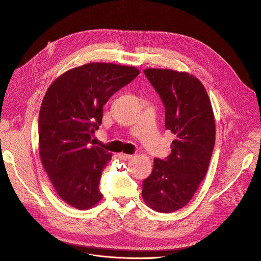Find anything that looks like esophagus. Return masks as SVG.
<instances>
[{"label":"esophagus","mask_w":261,"mask_h":261,"mask_svg":"<svg viewBox=\"0 0 261 261\" xmlns=\"http://www.w3.org/2000/svg\"><path fill=\"white\" fill-rule=\"evenodd\" d=\"M117 156H118L119 160H122V161L129 160V159L133 158V155H130V154H125V153H118Z\"/></svg>","instance_id":"obj_1"}]
</instances>
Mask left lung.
Masks as SVG:
<instances>
[{"label": "left lung", "mask_w": 261, "mask_h": 261, "mask_svg": "<svg viewBox=\"0 0 261 261\" xmlns=\"http://www.w3.org/2000/svg\"><path fill=\"white\" fill-rule=\"evenodd\" d=\"M144 73L164 102L165 126L175 140L165 161L154 159L142 196L152 210L172 213L190 201L206 174L215 145V118L204 86L193 75L170 69Z\"/></svg>", "instance_id": "obj_1"}]
</instances>
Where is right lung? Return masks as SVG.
<instances>
[{"mask_svg":"<svg viewBox=\"0 0 261 261\" xmlns=\"http://www.w3.org/2000/svg\"><path fill=\"white\" fill-rule=\"evenodd\" d=\"M140 71L129 66L89 63L71 69L48 87L39 113V153L61 198L87 210L102 197L101 172L112 154L88 147L102 119V107Z\"/></svg>","mask_w":261,"mask_h":261,"instance_id":"obj_1","label":"right lung"}]
</instances>
